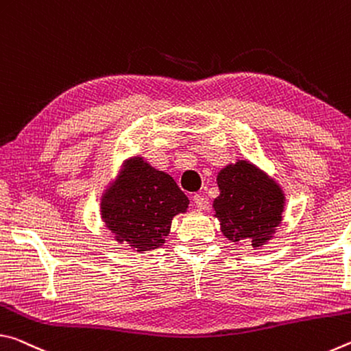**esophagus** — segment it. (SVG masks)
I'll list each match as a JSON object with an SVG mask.
<instances>
[{
    "instance_id": "esophagus-1",
    "label": "esophagus",
    "mask_w": 351,
    "mask_h": 351,
    "mask_svg": "<svg viewBox=\"0 0 351 351\" xmlns=\"http://www.w3.org/2000/svg\"><path fill=\"white\" fill-rule=\"evenodd\" d=\"M193 202H194V205L197 206L199 210H205L206 208V199L204 196H200V194H194Z\"/></svg>"
}]
</instances>
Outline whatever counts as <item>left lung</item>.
<instances>
[{"instance_id": "left-lung-1", "label": "left lung", "mask_w": 351, "mask_h": 351, "mask_svg": "<svg viewBox=\"0 0 351 351\" xmlns=\"http://www.w3.org/2000/svg\"><path fill=\"white\" fill-rule=\"evenodd\" d=\"M221 194L215 199L216 217L230 241L245 239L260 247L281 222L283 194L275 182L247 162L228 165L217 176Z\"/></svg>"}]
</instances>
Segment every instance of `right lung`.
<instances>
[{
  "label": "right lung",
  "mask_w": 351,
  "mask_h": 351,
  "mask_svg": "<svg viewBox=\"0 0 351 351\" xmlns=\"http://www.w3.org/2000/svg\"><path fill=\"white\" fill-rule=\"evenodd\" d=\"M188 204L172 177L136 158L108 188L101 210L119 243L143 252L163 245L172 217L185 213Z\"/></svg>",
  "instance_id": "add662e5"
}]
</instances>
